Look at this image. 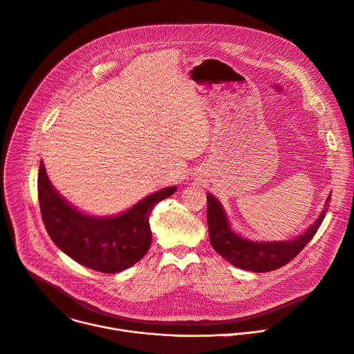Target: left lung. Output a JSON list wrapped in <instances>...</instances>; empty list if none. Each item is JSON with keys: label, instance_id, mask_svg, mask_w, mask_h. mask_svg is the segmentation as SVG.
<instances>
[{"label": "left lung", "instance_id": "1", "mask_svg": "<svg viewBox=\"0 0 354 354\" xmlns=\"http://www.w3.org/2000/svg\"><path fill=\"white\" fill-rule=\"evenodd\" d=\"M206 199L207 227L212 248L233 266L249 272L263 273L276 270L289 263L312 241L326 216V212L328 210L330 195L326 199L323 212L310 227L306 229L295 239L273 242H259L241 236L239 233L232 230L222 203L212 194H207Z\"/></svg>", "mask_w": 354, "mask_h": 354}]
</instances>
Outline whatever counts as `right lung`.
Segmentation results:
<instances>
[{"label":"right lung","mask_w":354,"mask_h":354,"mask_svg":"<svg viewBox=\"0 0 354 354\" xmlns=\"http://www.w3.org/2000/svg\"><path fill=\"white\" fill-rule=\"evenodd\" d=\"M176 192L160 189L115 216H92L64 199L41 160L38 199L44 225L53 242L80 265L102 273L122 272L142 259L151 243L149 215L153 206Z\"/></svg>","instance_id":"obj_1"}]
</instances>
